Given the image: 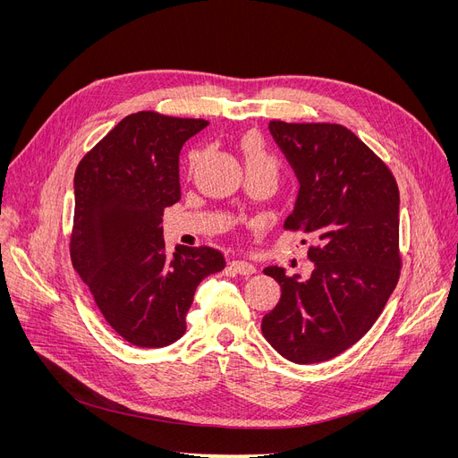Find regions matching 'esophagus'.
I'll list each match as a JSON object with an SVG mask.
<instances>
[{
    "label": "esophagus",
    "instance_id": "obj_1",
    "mask_svg": "<svg viewBox=\"0 0 458 458\" xmlns=\"http://www.w3.org/2000/svg\"><path fill=\"white\" fill-rule=\"evenodd\" d=\"M230 269H232L233 273H237V275H245V276H250V275L256 273V267L252 266L250 261H247V259H233V261L230 263Z\"/></svg>",
    "mask_w": 458,
    "mask_h": 458
}]
</instances>
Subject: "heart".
Listing matches in <instances>:
<instances>
[{"instance_id": "b5f03b06", "label": "heart", "mask_w": 458, "mask_h": 458, "mask_svg": "<svg viewBox=\"0 0 458 458\" xmlns=\"http://www.w3.org/2000/svg\"><path fill=\"white\" fill-rule=\"evenodd\" d=\"M242 150L247 168H267V171L276 173L278 163L258 135L245 137L242 142Z\"/></svg>"}]
</instances>
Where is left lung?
I'll return each instance as SVG.
<instances>
[{"mask_svg": "<svg viewBox=\"0 0 458 458\" xmlns=\"http://www.w3.org/2000/svg\"><path fill=\"white\" fill-rule=\"evenodd\" d=\"M269 131L299 182L284 228L304 230L316 247L308 278L263 269L282 295L261 332L290 362L318 364L362 338L395 290L399 189L390 168L340 124L271 123Z\"/></svg>", "mask_w": 458, "mask_h": 458, "instance_id": "8db88e82", "label": "left lung"}]
</instances>
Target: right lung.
Wrapping results in <instances>:
<instances>
[{
  "label": "right lung",
  "instance_id": "add662e5",
  "mask_svg": "<svg viewBox=\"0 0 458 458\" xmlns=\"http://www.w3.org/2000/svg\"><path fill=\"white\" fill-rule=\"evenodd\" d=\"M209 123L140 111L81 159L74 176V269L106 321L137 347H166L185 334L199 284L225 269L209 247L165 250L163 209L180 200V152Z\"/></svg>",
  "mask_w": 458,
  "mask_h": 458
}]
</instances>
